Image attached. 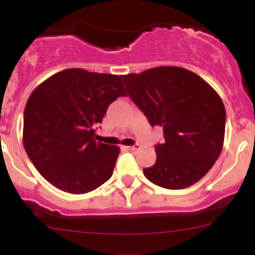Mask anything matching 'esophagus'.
Returning <instances> with one entry per match:
<instances>
[{
    "mask_svg": "<svg viewBox=\"0 0 255 255\" xmlns=\"http://www.w3.org/2000/svg\"><path fill=\"white\" fill-rule=\"evenodd\" d=\"M139 146H140L139 144H135V145H133V146H127V147H126V148H127L128 151L133 152V151H136L137 148H139Z\"/></svg>",
    "mask_w": 255,
    "mask_h": 255,
    "instance_id": "obj_1",
    "label": "esophagus"
}]
</instances>
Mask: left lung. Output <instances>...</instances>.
<instances>
[{"instance_id": "left-lung-1", "label": "left lung", "mask_w": 255, "mask_h": 255, "mask_svg": "<svg viewBox=\"0 0 255 255\" xmlns=\"http://www.w3.org/2000/svg\"><path fill=\"white\" fill-rule=\"evenodd\" d=\"M122 79L131 101L164 134V144L156 145V163L144 169L145 176L166 189L197 183L223 148L227 116L218 93L181 67H156Z\"/></svg>"}]
</instances>
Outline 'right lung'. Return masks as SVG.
Instances as JSON below:
<instances>
[{"label": "right lung", "mask_w": 255, "mask_h": 255, "mask_svg": "<svg viewBox=\"0 0 255 255\" xmlns=\"http://www.w3.org/2000/svg\"><path fill=\"white\" fill-rule=\"evenodd\" d=\"M122 75L64 69L31 93L24 111L22 141L48 182L71 194L95 191L111 177L119 146L95 140L108 107L126 95Z\"/></svg>", "instance_id": "obj_1"}]
</instances>
